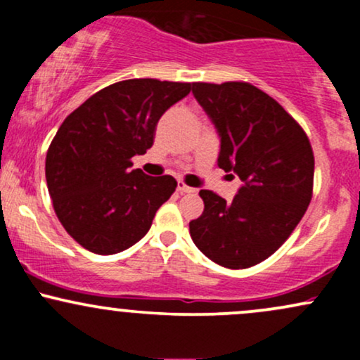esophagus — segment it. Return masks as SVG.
Wrapping results in <instances>:
<instances>
[{"instance_id":"34e87169","label":"esophagus","mask_w":360,"mask_h":360,"mask_svg":"<svg viewBox=\"0 0 360 360\" xmlns=\"http://www.w3.org/2000/svg\"><path fill=\"white\" fill-rule=\"evenodd\" d=\"M177 191H179L181 194H186V193H194V191H196V189H194V188H189L188 184L181 183V181H179V183H177Z\"/></svg>"}]
</instances>
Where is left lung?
Returning a JSON list of instances; mask_svg holds the SVG:
<instances>
[{
    "instance_id": "obj_1",
    "label": "left lung",
    "mask_w": 360,
    "mask_h": 360,
    "mask_svg": "<svg viewBox=\"0 0 360 360\" xmlns=\"http://www.w3.org/2000/svg\"><path fill=\"white\" fill-rule=\"evenodd\" d=\"M220 135L218 166L243 181L232 203L201 189L205 210L189 221L193 242L229 269H247L288 240L313 196L315 157L303 128L250 82H193Z\"/></svg>"
}]
</instances>
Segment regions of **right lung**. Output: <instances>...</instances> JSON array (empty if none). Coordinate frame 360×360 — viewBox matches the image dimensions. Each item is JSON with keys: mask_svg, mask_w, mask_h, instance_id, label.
Listing matches in <instances>:
<instances>
[{"mask_svg": "<svg viewBox=\"0 0 360 360\" xmlns=\"http://www.w3.org/2000/svg\"><path fill=\"white\" fill-rule=\"evenodd\" d=\"M191 82L127 79L106 86L62 122L45 159L53 210L89 252L111 255L137 243L176 191L172 176L152 177L131 157L152 147L164 111Z\"/></svg>", "mask_w": 360, "mask_h": 360, "instance_id": "right-lung-1", "label": "right lung"}]
</instances>
